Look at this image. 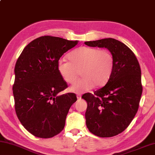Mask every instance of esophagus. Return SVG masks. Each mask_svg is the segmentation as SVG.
<instances>
[{"mask_svg":"<svg viewBox=\"0 0 155 155\" xmlns=\"http://www.w3.org/2000/svg\"><path fill=\"white\" fill-rule=\"evenodd\" d=\"M77 97H78V99H81V97H82V94H77Z\"/></svg>","mask_w":155,"mask_h":155,"instance_id":"1","label":"esophagus"}]
</instances>
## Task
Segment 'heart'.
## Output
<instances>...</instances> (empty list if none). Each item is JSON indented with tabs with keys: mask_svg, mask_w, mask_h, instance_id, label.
<instances>
[{
	"mask_svg": "<svg viewBox=\"0 0 155 155\" xmlns=\"http://www.w3.org/2000/svg\"><path fill=\"white\" fill-rule=\"evenodd\" d=\"M69 61L60 59L57 63L58 73L65 82L73 84L79 77L82 79L70 88L73 93H82L93 86L100 87L109 80L114 67V58L107 50L84 46L69 56Z\"/></svg>",
	"mask_w": 155,
	"mask_h": 155,
	"instance_id": "b5f03b06",
	"label": "heart"
}]
</instances>
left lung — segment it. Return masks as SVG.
Returning <instances> with one entry per match:
<instances>
[{
  "label": "left lung",
  "instance_id": "8db88e82",
  "mask_svg": "<svg viewBox=\"0 0 155 155\" xmlns=\"http://www.w3.org/2000/svg\"><path fill=\"white\" fill-rule=\"evenodd\" d=\"M84 44L107 48L114 58L112 73L104 87L82 97L88 104L86 126L97 136H115L128 127L139 108L143 90L139 62L131 49L112 38Z\"/></svg>",
  "mask_w": 155,
  "mask_h": 155
}]
</instances>
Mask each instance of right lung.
I'll list each match as a JSON object with an SVG mask.
<instances>
[{
	"instance_id": "add662e5",
	"label": "right lung",
	"mask_w": 155,
	"mask_h": 155,
	"mask_svg": "<svg viewBox=\"0 0 155 155\" xmlns=\"http://www.w3.org/2000/svg\"><path fill=\"white\" fill-rule=\"evenodd\" d=\"M78 42L40 37L24 48L16 62L13 85L15 112L24 128L35 137L50 138L60 134L71 106L77 101L75 93L58 94L68 85L57 63Z\"/></svg>"
}]
</instances>
